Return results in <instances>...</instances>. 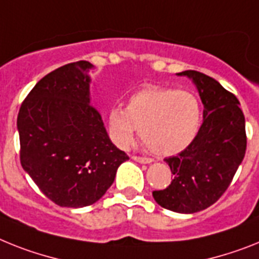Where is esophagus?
<instances>
[{
	"mask_svg": "<svg viewBox=\"0 0 259 259\" xmlns=\"http://www.w3.org/2000/svg\"><path fill=\"white\" fill-rule=\"evenodd\" d=\"M136 162H140V163H151L153 159L151 158H147V156H140V155H133L132 156Z\"/></svg>",
	"mask_w": 259,
	"mask_h": 259,
	"instance_id": "34e87169",
	"label": "esophagus"
}]
</instances>
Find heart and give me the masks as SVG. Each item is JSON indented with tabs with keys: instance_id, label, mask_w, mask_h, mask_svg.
Wrapping results in <instances>:
<instances>
[{
	"instance_id": "heart-1",
	"label": "heart",
	"mask_w": 259,
	"mask_h": 259,
	"mask_svg": "<svg viewBox=\"0 0 259 259\" xmlns=\"http://www.w3.org/2000/svg\"><path fill=\"white\" fill-rule=\"evenodd\" d=\"M201 122V105L186 89L147 87L133 93L125 109L112 108L108 127L113 142L121 149L140 138L156 155H174L190 146Z\"/></svg>"
}]
</instances>
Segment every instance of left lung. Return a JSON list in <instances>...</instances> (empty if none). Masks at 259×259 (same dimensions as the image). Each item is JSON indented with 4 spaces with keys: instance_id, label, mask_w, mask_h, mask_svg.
I'll list each match as a JSON object with an SVG mask.
<instances>
[{
    "instance_id": "obj_1",
    "label": "left lung",
    "mask_w": 259,
    "mask_h": 259,
    "mask_svg": "<svg viewBox=\"0 0 259 259\" xmlns=\"http://www.w3.org/2000/svg\"><path fill=\"white\" fill-rule=\"evenodd\" d=\"M178 75L195 82L204 121L190 146L164 159L174 179L153 196L164 209L195 213L216 203L232 183L246 151L245 117L237 97L213 77L192 69Z\"/></svg>"
}]
</instances>
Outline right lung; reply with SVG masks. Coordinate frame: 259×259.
I'll return each mask as SVG.
<instances>
[{
    "label": "right lung",
    "instance_id": "obj_1",
    "mask_svg": "<svg viewBox=\"0 0 259 259\" xmlns=\"http://www.w3.org/2000/svg\"><path fill=\"white\" fill-rule=\"evenodd\" d=\"M89 62L69 63L36 82L19 108V159L39 190L60 207L96 203L129 159L109 140L89 100Z\"/></svg>",
    "mask_w": 259,
    "mask_h": 259
}]
</instances>
